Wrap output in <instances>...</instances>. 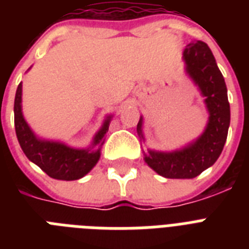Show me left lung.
<instances>
[{
    "label": "left lung",
    "mask_w": 249,
    "mask_h": 249,
    "mask_svg": "<svg viewBox=\"0 0 249 249\" xmlns=\"http://www.w3.org/2000/svg\"><path fill=\"white\" fill-rule=\"evenodd\" d=\"M183 59L186 70L205 97L209 123L200 138L189 147L168 154L148 151V155H144L146 163L166 178H194L213 165L222 152L230 125L228 89L208 45L191 41L183 52ZM141 126L142 117L137 125L138 134L142 136Z\"/></svg>",
    "instance_id": "left-lung-1"
}]
</instances>
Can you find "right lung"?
<instances>
[{
    "label": "right lung",
    "instance_id": "add662e5",
    "mask_svg": "<svg viewBox=\"0 0 249 249\" xmlns=\"http://www.w3.org/2000/svg\"><path fill=\"white\" fill-rule=\"evenodd\" d=\"M21 83L18 85L14 102L15 132L21 150L31 161L38 165L49 177L63 181H73L84 177L99 160L101 152L75 150L62 143L37 140L21 115ZM109 117L94 138V146L102 144L108 130Z\"/></svg>",
    "mask_w": 249,
    "mask_h": 249
}]
</instances>
